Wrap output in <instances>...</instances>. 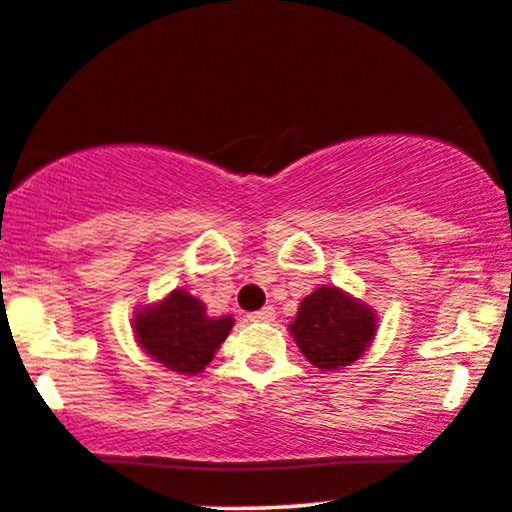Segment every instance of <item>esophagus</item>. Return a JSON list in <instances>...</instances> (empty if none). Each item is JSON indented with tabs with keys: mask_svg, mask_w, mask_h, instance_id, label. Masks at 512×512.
Returning <instances> with one entry per match:
<instances>
[{
	"mask_svg": "<svg viewBox=\"0 0 512 512\" xmlns=\"http://www.w3.org/2000/svg\"><path fill=\"white\" fill-rule=\"evenodd\" d=\"M274 315H276L274 307H272V305H267V307H262V310L250 312L248 319H250V322H272Z\"/></svg>",
	"mask_w": 512,
	"mask_h": 512,
	"instance_id": "1",
	"label": "esophagus"
}]
</instances>
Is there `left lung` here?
Instances as JSON below:
<instances>
[{
    "mask_svg": "<svg viewBox=\"0 0 512 512\" xmlns=\"http://www.w3.org/2000/svg\"><path fill=\"white\" fill-rule=\"evenodd\" d=\"M288 329L307 360L331 372L355 362L372 346L377 315L341 288L319 286L300 303Z\"/></svg>",
    "mask_w": 512,
    "mask_h": 512,
    "instance_id": "obj_1",
    "label": "left lung"
}]
</instances>
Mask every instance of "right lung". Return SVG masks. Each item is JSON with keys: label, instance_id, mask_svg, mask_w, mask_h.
Segmentation results:
<instances>
[{"label": "right lung", "instance_id": "obj_1", "mask_svg": "<svg viewBox=\"0 0 512 512\" xmlns=\"http://www.w3.org/2000/svg\"><path fill=\"white\" fill-rule=\"evenodd\" d=\"M233 326V317H209L205 303L183 288L135 312L133 334L152 360L171 372H202Z\"/></svg>", "mask_w": 512, "mask_h": 512}]
</instances>
